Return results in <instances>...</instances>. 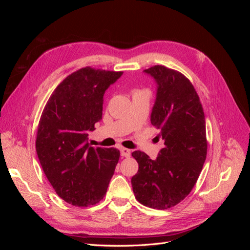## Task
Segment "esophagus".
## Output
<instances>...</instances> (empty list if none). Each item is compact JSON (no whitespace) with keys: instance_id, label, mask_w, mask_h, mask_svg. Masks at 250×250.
<instances>
[{"instance_id":"obj_1","label":"esophagus","mask_w":250,"mask_h":250,"mask_svg":"<svg viewBox=\"0 0 250 250\" xmlns=\"http://www.w3.org/2000/svg\"><path fill=\"white\" fill-rule=\"evenodd\" d=\"M120 151H121V155L122 156H124V157H129L130 156V150L129 149H127V148H121L120 149Z\"/></svg>"}]
</instances>
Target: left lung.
<instances>
[{
  "instance_id": "obj_1",
  "label": "left lung",
  "mask_w": 250,
  "mask_h": 250,
  "mask_svg": "<svg viewBox=\"0 0 250 250\" xmlns=\"http://www.w3.org/2000/svg\"><path fill=\"white\" fill-rule=\"evenodd\" d=\"M157 84L151 124L164 140L156 160L142 151L132 156L139 171L131 178L135 198L143 206L167 209L190 194L207 158L206 118L199 97L185 75L164 65L144 71Z\"/></svg>"
}]
</instances>
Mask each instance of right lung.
<instances>
[{"label":"right lung","mask_w":250,"mask_h":250,"mask_svg":"<svg viewBox=\"0 0 250 250\" xmlns=\"http://www.w3.org/2000/svg\"><path fill=\"white\" fill-rule=\"evenodd\" d=\"M123 72L83 67L54 89L40 120L36 153L56 194L75 207L94 206L106 194L119 162L116 148H94L89 131L102 119L103 97Z\"/></svg>","instance_id":"1"}]
</instances>
